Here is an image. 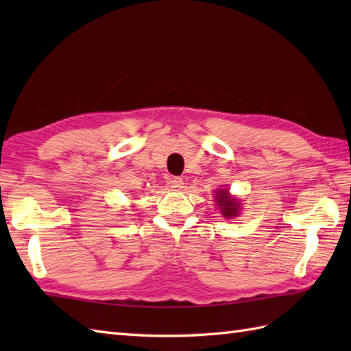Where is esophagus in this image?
<instances>
[{"mask_svg":"<svg viewBox=\"0 0 351 351\" xmlns=\"http://www.w3.org/2000/svg\"><path fill=\"white\" fill-rule=\"evenodd\" d=\"M169 184H170V187L173 189L175 191H180V190H182L184 189V181L181 180V178H171V180L169 181Z\"/></svg>","mask_w":351,"mask_h":351,"instance_id":"esophagus-1","label":"esophagus"}]
</instances>
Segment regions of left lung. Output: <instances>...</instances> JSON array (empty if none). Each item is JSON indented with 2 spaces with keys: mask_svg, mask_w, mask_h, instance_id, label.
<instances>
[{
  "mask_svg": "<svg viewBox=\"0 0 351 351\" xmlns=\"http://www.w3.org/2000/svg\"><path fill=\"white\" fill-rule=\"evenodd\" d=\"M215 202H217V206L220 208V213L223 214V217L230 219V217H237V215L240 214V202L230 196L226 189L215 191Z\"/></svg>",
  "mask_w": 351,
  "mask_h": 351,
  "instance_id": "left-lung-1",
  "label": "left lung"
}]
</instances>
